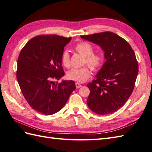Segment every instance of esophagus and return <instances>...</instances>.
<instances>
[{"label":"esophagus","mask_w":152,"mask_h":152,"mask_svg":"<svg viewBox=\"0 0 152 152\" xmlns=\"http://www.w3.org/2000/svg\"><path fill=\"white\" fill-rule=\"evenodd\" d=\"M76 87L77 89H78V88L82 87V85H81V84H80V83H78V82H76Z\"/></svg>","instance_id":"34e87169"}]
</instances>
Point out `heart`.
<instances>
[{
	"instance_id": "1",
	"label": "heart",
	"mask_w": 152,
	"mask_h": 152,
	"mask_svg": "<svg viewBox=\"0 0 152 152\" xmlns=\"http://www.w3.org/2000/svg\"><path fill=\"white\" fill-rule=\"evenodd\" d=\"M75 50L84 56L83 64L89 65L93 71H98L104 62V54L100 52H94V47L86 41H81L75 47ZM61 61L65 68L70 67V56L67 51H64L61 54ZM67 77L77 82H84L91 76V70L86 65L81 68L72 69L67 72Z\"/></svg>"
}]
</instances>
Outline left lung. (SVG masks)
Instances as JSON below:
<instances>
[{
  "mask_svg": "<svg viewBox=\"0 0 152 152\" xmlns=\"http://www.w3.org/2000/svg\"><path fill=\"white\" fill-rule=\"evenodd\" d=\"M81 37L100 45L106 59L96 79L87 85L90 89L87 105L96 114H111L122 107L133 92L139 72L135 54L124 38L111 31Z\"/></svg>",
  "mask_w": 152,
  "mask_h": 152,
  "instance_id": "1",
  "label": "left lung"
}]
</instances>
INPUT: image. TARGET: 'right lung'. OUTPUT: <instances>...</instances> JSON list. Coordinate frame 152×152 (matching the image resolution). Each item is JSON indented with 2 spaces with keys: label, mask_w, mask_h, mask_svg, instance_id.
Here are the masks:
<instances>
[{
  "label": "right lung",
  "mask_w": 152,
  "mask_h": 152,
  "mask_svg": "<svg viewBox=\"0 0 152 152\" xmlns=\"http://www.w3.org/2000/svg\"><path fill=\"white\" fill-rule=\"evenodd\" d=\"M70 40L39 35L28 41L19 54L16 75L21 92L31 107L45 115L61 109L76 89L72 80L54 82L64 76L61 57Z\"/></svg>",
  "instance_id": "add662e5"
}]
</instances>
